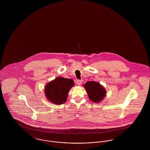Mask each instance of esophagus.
Masks as SVG:
<instances>
[{"label": "esophagus", "mask_w": 150, "mask_h": 150, "mask_svg": "<svg viewBox=\"0 0 150 150\" xmlns=\"http://www.w3.org/2000/svg\"><path fill=\"white\" fill-rule=\"evenodd\" d=\"M76 83L78 86H80L81 84V80H77L76 81Z\"/></svg>", "instance_id": "obj_1"}]
</instances>
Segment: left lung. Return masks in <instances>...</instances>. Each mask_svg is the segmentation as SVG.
I'll return each mask as SVG.
<instances>
[{"mask_svg":"<svg viewBox=\"0 0 150 150\" xmlns=\"http://www.w3.org/2000/svg\"><path fill=\"white\" fill-rule=\"evenodd\" d=\"M83 86L86 89L89 100L94 103H100L106 96L105 88L98 82L94 81H88L83 85Z\"/></svg>","mask_w":150,"mask_h":150,"instance_id":"8db88e82","label":"left lung"}]
</instances>
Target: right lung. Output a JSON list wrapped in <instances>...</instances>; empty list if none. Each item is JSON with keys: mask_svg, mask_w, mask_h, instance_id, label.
<instances>
[{"mask_svg": "<svg viewBox=\"0 0 150 150\" xmlns=\"http://www.w3.org/2000/svg\"><path fill=\"white\" fill-rule=\"evenodd\" d=\"M74 85L72 79L57 77L46 84L44 87L45 96L51 103L62 105L66 102L68 93Z\"/></svg>", "mask_w": 150, "mask_h": 150, "instance_id": "1", "label": "right lung"}]
</instances>
